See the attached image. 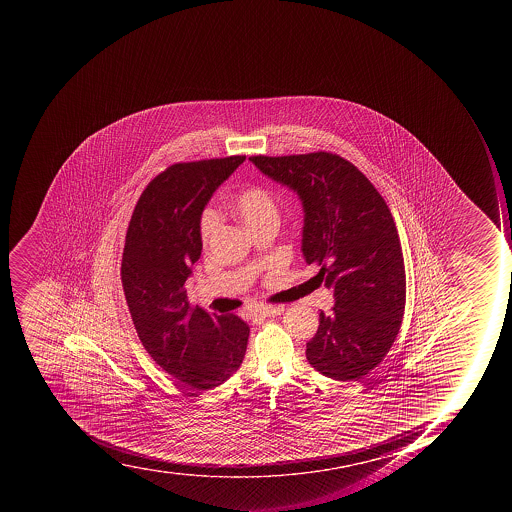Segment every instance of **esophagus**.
Wrapping results in <instances>:
<instances>
[{
    "label": "esophagus",
    "mask_w": 512,
    "mask_h": 512,
    "mask_svg": "<svg viewBox=\"0 0 512 512\" xmlns=\"http://www.w3.org/2000/svg\"><path fill=\"white\" fill-rule=\"evenodd\" d=\"M285 307L283 306H261L254 310V315L259 317H277V315L283 314Z\"/></svg>",
    "instance_id": "34e87169"
}]
</instances>
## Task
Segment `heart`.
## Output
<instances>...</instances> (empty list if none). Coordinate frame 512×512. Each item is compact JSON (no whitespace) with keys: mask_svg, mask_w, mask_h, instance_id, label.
I'll use <instances>...</instances> for the list:
<instances>
[{"mask_svg":"<svg viewBox=\"0 0 512 512\" xmlns=\"http://www.w3.org/2000/svg\"><path fill=\"white\" fill-rule=\"evenodd\" d=\"M234 211L250 230L256 229L269 219L277 218V205L272 195L262 187H250L235 197ZM219 216L216 211L206 210L200 221V235L203 242H210L218 229Z\"/></svg>","mask_w":512,"mask_h":512,"instance_id":"b5f03b06","label":"heart"}]
</instances>
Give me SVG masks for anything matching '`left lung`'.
<instances>
[{"label": "left lung", "mask_w": 512, "mask_h": 512, "mask_svg": "<svg viewBox=\"0 0 512 512\" xmlns=\"http://www.w3.org/2000/svg\"><path fill=\"white\" fill-rule=\"evenodd\" d=\"M250 161L298 194L302 254L333 290V309L320 312L307 360L328 378L359 381L383 362L405 310V264L391 210L367 176L336 153Z\"/></svg>", "instance_id": "1"}]
</instances>
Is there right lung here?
<instances>
[{"mask_svg":"<svg viewBox=\"0 0 512 512\" xmlns=\"http://www.w3.org/2000/svg\"><path fill=\"white\" fill-rule=\"evenodd\" d=\"M245 155L176 163L149 182L126 232L121 283L145 351L194 391H210L242 365L250 326L192 307L186 280L202 254L200 218Z\"/></svg>","mask_w":512,"mask_h":512,"instance_id":"right-lung-1","label":"right lung"}]
</instances>
